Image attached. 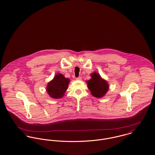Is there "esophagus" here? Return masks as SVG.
<instances>
[{"label":"esophagus","instance_id":"esophagus-1","mask_svg":"<svg viewBox=\"0 0 155 155\" xmlns=\"http://www.w3.org/2000/svg\"><path fill=\"white\" fill-rule=\"evenodd\" d=\"M76 80H80H80H82V77H78V78H76Z\"/></svg>","mask_w":155,"mask_h":155}]
</instances>
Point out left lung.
<instances>
[{"label": "left lung", "instance_id": "obj_1", "mask_svg": "<svg viewBox=\"0 0 155 155\" xmlns=\"http://www.w3.org/2000/svg\"><path fill=\"white\" fill-rule=\"evenodd\" d=\"M91 78L87 81V87L91 94L95 97L101 98L104 96L109 90V84L97 72L91 74Z\"/></svg>", "mask_w": 155, "mask_h": 155}]
</instances>
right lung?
<instances>
[{
    "label": "right lung",
    "mask_w": 155,
    "mask_h": 155,
    "mask_svg": "<svg viewBox=\"0 0 155 155\" xmlns=\"http://www.w3.org/2000/svg\"><path fill=\"white\" fill-rule=\"evenodd\" d=\"M69 81V79L65 78L62 74H58L48 84L47 92L52 98H61L68 89Z\"/></svg>",
    "instance_id": "add662e5"
}]
</instances>
